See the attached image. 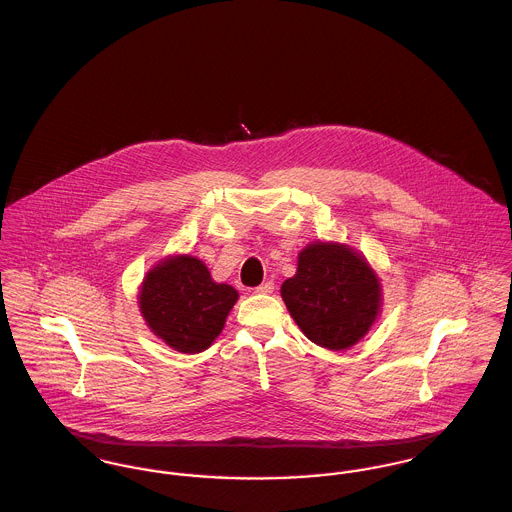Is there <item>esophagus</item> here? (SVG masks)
<instances>
[{
	"label": "esophagus",
	"instance_id": "esophagus-1",
	"mask_svg": "<svg viewBox=\"0 0 512 512\" xmlns=\"http://www.w3.org/2000/svg\"><path fill=\"white\" fill-rule=\"evenodd\" d=\"M256 293H272L274 292V282H264V284H260L256 290Z\"/></svg>",
	"mask_w": 512,
	"mask_h": 512
}]
</instances>
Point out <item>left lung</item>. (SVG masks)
<instances>
[{"mask_svg":"<svg viewBox=\"0 0 512 512\" xmlns=\"http://www.w3.org/2000/svg\"><path fill=\"white\" fill-rule=\"evenodd\" d=\"M280 292L303 335L329 351L361 341L382 305L380 282L365 256L337 242L305 246Z\"/></svg>","mask_w":512,"mask_h":512,"instance_id":"1","label":"left lung"}]
</instances>
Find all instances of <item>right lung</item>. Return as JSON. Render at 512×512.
Segmentation results:
<instances>
[{
    "label": "right lung",
    "mask_w": 512,
    "mask_h": 512,
    "mask_svg": "<svg viewBox=\"0 0 512 512\" xmlns=\"http://www.w3.org/2000/svg\"><path fill=\"white\" fill-rule=\"evenodd\" d=\"M238 299L232 286L217 284L193 256H171L147 272L140 311L147 327L179 353H201L213 345Z\"/></svg>",
    "instance_id": "right-lung-1"
}]
</instances>
